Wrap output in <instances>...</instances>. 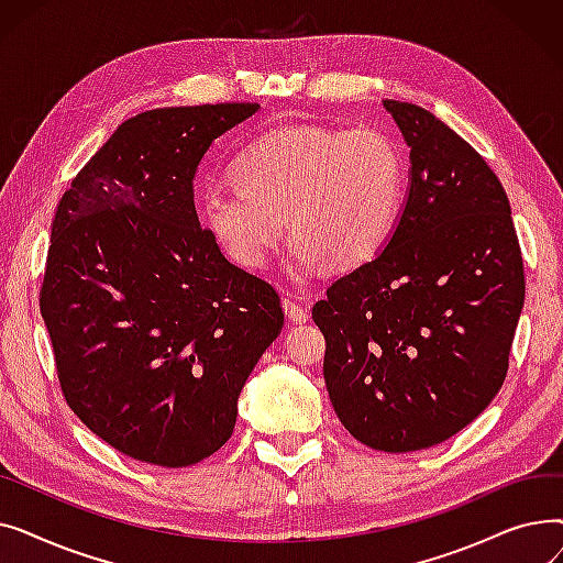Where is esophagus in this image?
I'll list each match as a JSON object with an SVG mask.
<instances>
[{
  "label": "esophagus",
  "mask_w": 563,
  "mask_h": 563,
  "mask_svg": "<svg viewBox=\"0 0 563 563\" xmlns=\"http://www.w3.org/2000/svg\"><path fill=\"white\" fill-rule=\"evenodd\" d=\"M283 310L294 323L308 321V308L301 303V297H297V294H287V297L283 299Z\"/></svg>",
  "instance_id": "obj_1"
}]
</instances>
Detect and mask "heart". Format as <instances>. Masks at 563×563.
I'll list each match as a JSON object with an SVG mask.
<instances>
[{
  "instance_id": "obj_1",
  "label": "heart",
  "mask_w": 563,
  "mask_h": 563,
  "mask_svg": "<svg viewBox=\"0 0 563 563\" xmlns=\"http://www.w3.org/2000/svg\"><path fill=\"white\" fill-rule=\"evenodd\" d=\"M232 175L236 185L207 187L198 202L202 225L230 260L262 269L289 217L294 272L310 274L323 262L346 272L388 242L406 164L397 141L374 128L287 125L246 145Z\"/></svg>"
}]
</instances>
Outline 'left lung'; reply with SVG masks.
I'll list each match as a JSON object with an SVG mask.
<instances>
[{
    "instance_id": "8db88e82",
    "label": "left lung",
    "mask_w": 563,
    "mask_h": 563,
    "mask_svg": "<svg viewBox=\"0 0 563 563\" xmlns=\"http://www.w3.org/2000/svg\"><path fill=\"white\" fill-rule=\"evenodd\" d=\"M408 145V189L388 242L342 276L312 319L344 429L404 454L452 438L501 388L525 303L509 198L484 157L438 118L383 100Z\"/></svg>"
}]
</instances>
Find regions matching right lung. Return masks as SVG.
<instances>
[{
	"label": "right lung",
	"instance_id": "right-lung-1",
	"mask_svg": "<svg viewBox=\"0 0 563 563\" xmlns=\"http://www.w3.org/2000/svg\"><path fill=\"white\" fill-rule=\"evenodd\" d=\"M260 104L166 107L118 128L52 223L41 314L75 416L118 452L187 467L221 450L280 335L276 289L200 228L196 170Z\"/></svg>",
	"mask_w": 563,
	"mask_h": 563
}]
</instances>
